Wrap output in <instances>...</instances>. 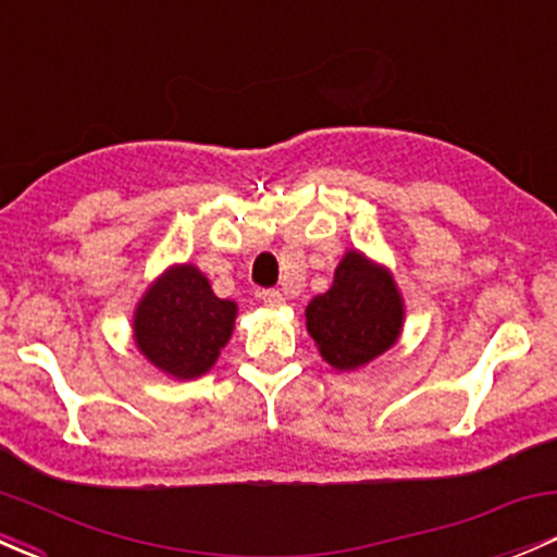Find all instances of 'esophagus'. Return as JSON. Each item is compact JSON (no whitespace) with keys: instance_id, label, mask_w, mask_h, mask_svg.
Wrapping results in <instances>:
<instances>
[{"instance_id":"34e87169","label":"esophagus","mask_w":557,"mask_h":557,"mask_svg":"<svg viewBox=\"0 0 557 557\" xmlns=\"http://www.w3.org/2000/svg\"><path fill=\"white\" fill-rule=\"evenodd\" d=\"M261 301L267 304V307H272V309H277V307H283L285 304V298H283V294H280V290H261Z\"/></svg>"}]
</instances>
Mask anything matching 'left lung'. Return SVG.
I'll use <instances>...</instances> for the list:
<instances>
[{"instance_id": "left-lung-1", "label": "left lung", "mask_w": 557, "mask_h": 557, "mask_svg": "<svg viewBox=\"0 0 557 557\" xmlns=\"http://www.w3.org/2000/svg\"><path fill=\"white\" fill-rule=\"evenodd\" d=\"M403 318V296L389 269L349 250L331 288L309 301L307 331L327 366L355 371L397 342Z\"/></svg>"}]
</instances>
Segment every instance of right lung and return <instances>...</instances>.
I'll list each match as a JSON object with an SVG mask.
<instances>
[{
    "instance_id": "right-lung-1",
    "label": "right lung",
    "mask_w": 557,
    "mask_h": 557,
    "mask_svg": "<svg viewBox=\"0 0 557 557\" xmlns=\"http://www.w3.org/2000/svg\"><path fill=\"white\" fill-rule=\"evenodd\" d=\"M237 304L219 298L191 263H175L149 285L133 314L140 355L175 379H197L213 368L230 342Z\"/></svg>"
}]
</instances>
